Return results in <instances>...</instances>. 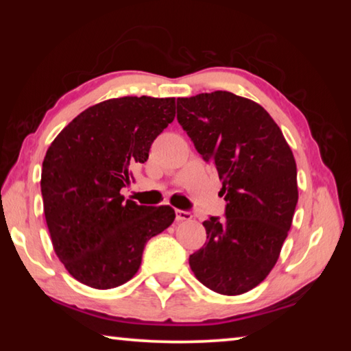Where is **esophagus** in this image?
I'll return each mask as SVG.
<instances>
[{
	"label": "esophagus",
	"mask_w": 351,
	"mask_h": 351,
	"mask_svg": "<svg viewBox=\"0 0 351 351\" xmlns=\"http://www.w3.org/2000/svg\"><path fill=\"white\" fill-rule=\"evenodd\" d=\"M176 219L178 221H189V219H192V213L187 212V210H181V209H176Z\"/></svg>",
	"instance_id": "1"
}]
</instances>
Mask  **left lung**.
<instances>
[{
  "instance_id": "1",
  "label": "left lung",
  "mask_w": 351,
  "mask_h": 351,
  "mask_svg": "<svg viewBox=\"0 0 351 351\" xmlns=\"http://www.w3.org/2000/svg\"><path fill=\"white\" fill-rule=\"evenodd\" d=\"M178 122L223 181L224 218L209 217L195 277L239 295L263 282L280 255L299 199L293 152L268 111L229 91L176 100Z\"/></svg>"
}]
</instances>
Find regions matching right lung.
Masks as SVG:
<instances>
[{"instance_id": "obj_1", "label": "right lung", "mask_w": 351, "mask_h": 351, "mask_svg": "<svg viewBox=\"0 0 351 351\" xmlns=\"http://www.w3.org/2000/svg\"><path fill=\"white\" fill-rule=\"evenodd\" d=\"M173 119V97L110 99L80 112L47 148L41 195L52 246L86 287L128 282L147 241L173 223L170 206H139L121 195Z\"/></svg>"}]
</instances>
